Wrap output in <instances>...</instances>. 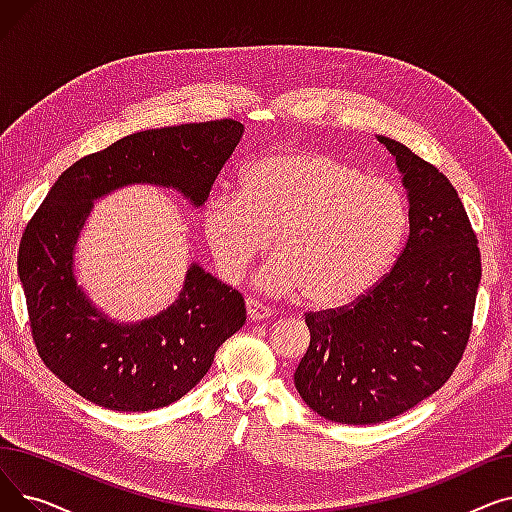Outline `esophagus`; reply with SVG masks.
Segmentation results:
<instances>
[{
  "label": "esophagus",
  "mask_w": 512,
  "mask_h": 512,
  "mask_svg": "<svg viewBox=\"0 0 512 512\" xmlns=\"http://www.w3.org/2000/svg\"><path fill=\"white\" fill-rule=\"evenodd\" d=\"M245 307H247V315H249V319H251V321H261V319H270V317L274 315V311H272L270 307H265V305H261V303H259V301H255V299H247Z\"/></svg>",
  "instance_id": "obj_1"
}]
</instances>
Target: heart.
<instances>
[{
    "instance_id": "1",
    "label": "heart",
    "mask_w": 512,
    "mask_h": 512,
    "mask_svg": "<svg viewBox=\"0 0 512 512\" xmlns=\"http://www.w3.org/2000/svg\"><path fill=\"white\" fill-rule=\"evenodd\" d=\"M409 220L396 182L363 174L321 151L257 159L240 193L213 195L201 215L207 249L234 282L272 245L278 253L257 274L272 294H301L313 307H344L378 282Z\"/></svg>"
}]
</instances>
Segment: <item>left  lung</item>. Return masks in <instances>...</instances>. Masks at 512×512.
Wrapping results in <instances>:
<instances>
[{"mask_svg": "<svg viewBox=\"0 0 512 512\" xmlns=\"http://www.w3.org/2000/svg\"><path fill=\"white\" fill-rule=\"evenodd\" d=\"M409 238L392 270L355 303L307 313L311 342L294 371L301 398L324 419L373 425L440 390L463 359L481 280V255L450 180L402 143Z\"/></svg>", "mask_w": 512, "mask_h": 512, "instance_id": "8db88e82", "label": "left lung"}]
</instances>
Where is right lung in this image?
I'll return each mask as SVG.
<instances>
[{
	"label": "right lung",
	"instance_id": "right-lung-1",
	"mask_svg": "<svg viewBox=\"0 0 512 512\" xmlns=\"http://www.w3.org/2000/svg\"><path fill=\"white\" fill-rule=\"evenodd\" d=\"M242 132L236 120L134 132L72 164L26 224L18 276L33 342L76 394L124 413L168 407L201 382L215 351L245 324L242 294L197 263L178 299L139 324L101 313L74 278V247L93 201L128 184H155L201 207Z\"/></svg>",
	"mask_w": 512,
	"mask_h": 512
}]
</instances>
